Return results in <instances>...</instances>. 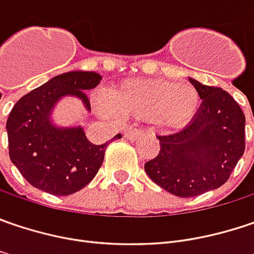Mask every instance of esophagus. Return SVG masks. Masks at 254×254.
I'll list each match as a JSON object with an SVG mask.
<instances>
[{
    "label": "esophagus",
    "instance_id": "34e87169",
    "mask_svg": "<svg viewBox=\"0 0 254 254\" xmlns=\"http://www.w3.org/2000/svg\"><path fill=\"white\" fill-rule=\"evenodd\" d=\"M143 135V130H139V129H127L125 130V138L127 139H138L139 136Z\"/></svg>",
    "mask_w": 254,
    "mask_h": 254
}]
</instances>
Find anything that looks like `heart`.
<instances>
[{"instance_id":"heart-1","label":"heart","mask_w":254,"mask_h":254,"mask_svg":"<svg viewBox=\"0 0 254 254\" xmlns=\"http://www.w3.org/2000/svg\"><path fill=\"white\" fill-rule=\"evenodd\" d=\"M95 108L100 115H121L151 121L159 127H181L200 108L201 96L188 83L168 80H132L113 89L109 99L96 95Z\"/></svg>"}]
</instances>
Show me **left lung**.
Returning a JSON list of instances; mask_svg holds the SVG:
<instances>
[{
  "label": "left lung",
  "instance_id": "obj_1",
  "mask_svg": "<svg viewBox=\"0 0 254 254\" xmlns=\"http://www.w3.org/2000/svg\"><path fill=\"white\" fill-rule=\"evenodd\" d=\"M201 105L180 132L159 135V154L145 164L148 177L177 197H195L221 187L245 152L242 108L221 87L190 79Z\"/></svg>",
  "mask_w": 254,
  "mask_h": 254
}]
</instances>
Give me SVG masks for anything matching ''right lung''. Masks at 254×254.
Returning <instances> with one entry per match:
<instances>
[{
	"label": "right lung",
	"mask_w": 254,
	"mask_h": 254,
	"mask_svg": "<svg viewBox=\"0 0 254 254\" xmlns=\"http://www.w3.org/2000/svg\"><path fill=\"white\" fill-rule=\"evenodd\" d=\"M100 80L95 71H67L14 105L7 119L9 159L33 187L53 195H70L95 178L109 142L92 143L82 127H56L52 112L63 96L79 97L90 111L84 92L95 89Z\"/></svg>",
	"instance_id": "add662e5"
}]
</instances>
